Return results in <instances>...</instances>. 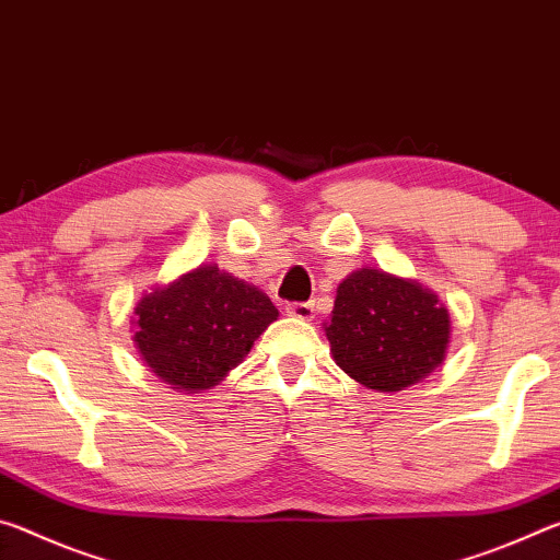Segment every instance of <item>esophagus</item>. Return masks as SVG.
<instances>
[{"instance_id":"1","label":"esophagus","mask_w":560,"mask_h":560,"mask_svg":"<svg viewBox=\"0 0 560 560\" xmlns=\"http://www.w3.org/2000/svg\"><path fill=\"white\" fill-rule=\"evenodd\" d=\"M290 317L298 319H313L315 317V305L313 302H292V305L285 307Z\"/></svg>"}]
</instances>
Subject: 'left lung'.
<instances>
[{"instance_id": "obj_1", "label": "left lung", "mask_w": 560, "mask_h": 560, "mask_svg": "<svg viewBox=\"0 0 560 560\" xmlns=\"http://www.w3.org/2000/svg\"><path fill=\"white\" fill-rule=\"evenodd\" d=\"M345 374L374 392H401L444 362L452 315L434 290L411 278L360 268L337 285L323 325Z\"/></svg>"}]
</instances>
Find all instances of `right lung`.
I'll return each mask as SVG.
<instances>
[{"instance_id": "1", "label": "right lung", "mask_w": 560, "mask_h": 560, "mask_svg": "<svg viewBox=\"0 0 560 560\" xmlns=\"http://www.w3.org/2000/svg\"><path fill=\"white\" fill-rule=\"evenodd\" d=\"M278 315L262 290L203 262L136 302L133 345L163 384L200 394L245 360Z\"/></svg>"}]
</instances>
